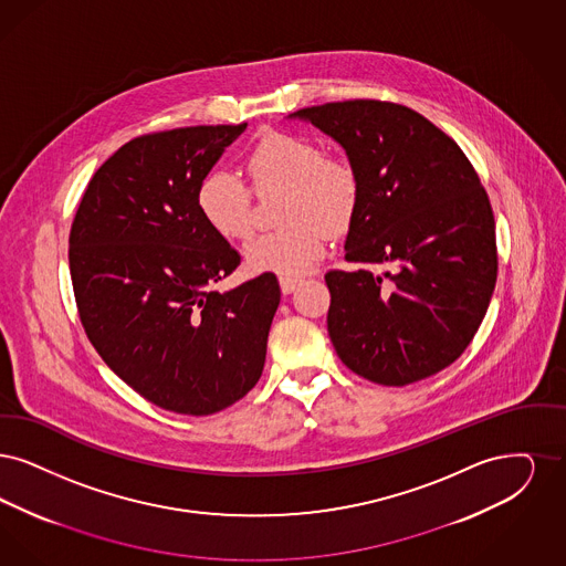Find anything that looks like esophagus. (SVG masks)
Wrapping results in <instances>:
<instances>
[{"instance_id":"34e87169","label":"esophagus","mask_w":566,"mask_h":566,"mask_svg":"<svg viewBox=\"0 0 566 566\" xmlns=\"http://www.w3.org/2000/svg\"><path fill=\"white\" fill-rule=\"evenodd\" d=\"M279 285H281V292H283V294H294L295 287L300 285V279H294V276H281V279H279Z\"/></svg>"}]
</instances>
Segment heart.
<instances>
[{
	"instance_id": "1",
	"label": "heart",
	"mask_w": 566,
	"mask_h": 566,
	"mask_svg": "<svg viewBox=\"0 0 566 566\" xmlns=\"http://www.w3.org/2000/svg\"><path fill=\"white\" fill-rule=\"evenodd\" d=\"M255 195L285 192L279 221L285 228L258 237L247 247L255 272L297 276L325 253L327 232L343 234L361 200V177L345 156H329L306 135L272 130L255 142L245 160ZM197 207L207 226L226 241L253 234V195L234 172H209L197 190Z\"/></svg>"
}]
</instances>
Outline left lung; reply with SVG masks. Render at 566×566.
<instances>
[{"mask_svg": "<svg viewBox=\"0 0 566 566\" xmlns=\"http://www.w3.org/2000/svg\"><path fill=\"white\" fill-rule=\"evenodd\" d=\"M290 118L334 137L361 177L345 260L366 269L325 274L338 357L385 387L448 368L473 340L496 283L491 200L468 156L391 101L325 103Z\"/></svg>", "mask_w": 566, "mask_h": 566, "instance_id": "left-lung-1", "label": "left lung"}]
</instances>
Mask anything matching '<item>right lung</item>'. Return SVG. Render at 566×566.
<instances>
[{
  "instance_id": "obj_1",
  "label": "right lung",
  "mask_w": 566,
  "mask_h": 566,
  "mask_svg": "<svg viewBox=\"0 0 566 566\" xmlns=\"http://www.w3.org/2000/svg\"><path fill=\"white\" fill-rule=\"evenodd\" d=\"M245 128L186 126L130 139L88 181L70 232L88 340L130 389L177 415L232 406L266 361L279 281L264 272L216 292L241 255L197 207L200 181Z\"/></svg>"
}]
</instances>
